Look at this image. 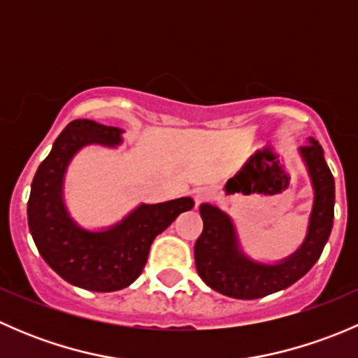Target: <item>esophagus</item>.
<instances>
[{"label":"esophagus","instance_id":"esophagus-1","mask_svg":"<svg viewBox=\"0 0 358 358\" xmlns=\"http://www.w3.org/2000/svg\"><path fill=\"white\" fill-rule=\"evenodd\" d=\"M211 197H213V192L209 189H206V187H201V189H197L196 192H194V201H196V206L202 204V202H208Z\"/></svg>","mask_w":358,"mask_h":358}]
</instances>
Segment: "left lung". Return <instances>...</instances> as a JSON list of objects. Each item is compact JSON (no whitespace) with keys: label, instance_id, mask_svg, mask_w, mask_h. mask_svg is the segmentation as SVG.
<instances>
[{"label":"left lung","instance_id":"1","mask_svg":"<svg viewBox=\"0 0 358 358\" xmlns=\"http://www.w3.org/2000/svg\"><path fill=\"white\" fill-rule=\"evenodd\" d=\"M312 178L313 199L308 234L294 255L268 265L248 258L237 241L229 215L211 204H201L202 234L194 246L197 273L211 289L237 299H256L292 286L322 255L334 220V178L319 142L308 140L299 149Z\"/></svg>","mask_w":358,"mask_h":358}]
</instances>
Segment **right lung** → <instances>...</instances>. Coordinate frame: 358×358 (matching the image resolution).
Masks as SVG:
<instances>
[{"instance_id":"1","label":"right lung","mask_w":358,"mask_h":358,"mask_svg":"<svg viewBox=\"0 0 358 358\" xmlns=\"http://www.w3.org/2000/svg\"><path fill=\"white\" fill-rule=\"evenodd\" d=\"M122 129L90 119L69 122L39 164L27 202V222L39 255L72 286L112 292L135 282L149 258L154 239L176 216L194 208L190 197L140 204L121 223L90 232L69 216L62 199L67 164L90 143L114 147L122 142Z\"/></svg>"}]
</instances>
